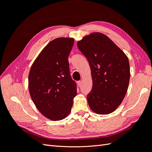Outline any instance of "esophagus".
<instances>
[{"mask_svg": "<svg viewBox=\"0 0 152 152\" xmlns=\"http://www.w3.org/2000/svg\"><path fill=\"white\" fill-rule=\"evenodd\" d=\"M78 85H79V87H80L82 86V81L81 80L78 81Z\"/></svg>", "mask_w": 152, "mask_h": 152, "instance_id": "1", "label": "esophagus"}]
</instances>
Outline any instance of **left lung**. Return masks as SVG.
Wrapping results in <instances>:
<instances>
[{
  "label": "left lung",
  "mask_w": 152,
  "mask_h": 152,
  "mask_svg": "<svg viewBox=\"0 0 152 152\" xmlns=\"http://www.w3.org/2000/svg\"><path fill=\"white\" fill-rule=\"evenodd\" d=\"M77 46L89 61L93 87L87 94L89 107L94 112H113L126 94L130 79L129 59L122 50L101 33L84 37Z\"/></svg>",
  "instance_id": "1"
}]
</instances>
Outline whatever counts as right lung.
<instances>
[{
	"label": "right lung",
	"instance_id": "obj_1",
	"mask_svg": "<svg viewBox=\"0 0 152 152\" xmlns=\"http://www.w3.org/2000/svg\"><path fill=\"white\" fill-rule=\"evenodd\" d=\"M73 38H57L45 46L31 66L28 89L37 108L44 117L60 121L71 111L77 84L70 76L68 56Z\"/></svg>",
	"mask_w": 152,
	"mask_h": 152
}]
</instances>
